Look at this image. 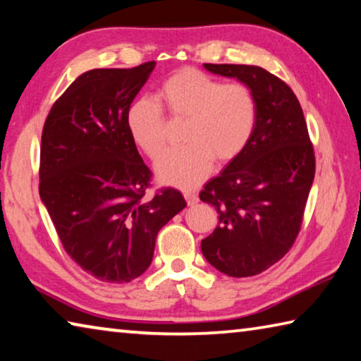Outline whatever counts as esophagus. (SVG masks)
I'll use <instances>...</instances> for the list:
<instances>
[{
	"instance_id": "obj_1",
	"label": "esophagus",
	"mask_w": 361,
	"mask_h": 361,
	"mask_svg": "<svg viewBox=\"0 0 361 361\" xmlns=\"http://www.w3.org/2000/svg\"><path fill=\"white\" fill-rule=\"evenodd\" d=\"M185 199H186V202H188L189 207H192V205H195V204L199 202L197 194H194V192H191V191H186V192H185Z\"/></svg>"
}]
</instances>
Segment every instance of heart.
Listing matches in <instances>:
<instances>
[{"label": "heart", "mask_w": 361, "mask_h": 361, "mask_svg": "<svg viewBox=\"0 0 361 361\" xmlns=\"http://www.w3.org/2000/svg\"><path fill=\"white\" fill-rule=\"evenodd\" d=\"M159 95L173 118L188 119V143L169 151L156 164L157 178L181 189L199 186L212 173L215 159L231 162L252 138L258 106L243 82L223 84L195 68H181L161 85ZM130 137L146 156L157 159L166 149V114L151 99H138L127 109Z\"/></svg>", "instance_id": "1"}]
</instances>
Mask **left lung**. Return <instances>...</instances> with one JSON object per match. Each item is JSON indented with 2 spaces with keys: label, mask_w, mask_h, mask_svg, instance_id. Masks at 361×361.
<instances>
[{
  "label": "left lung",
  "mask_w": 361,
  "mask_h": 361,
  "mask_svg": "<svg viewBox=\"0 0 361 361\" xmlns=\"http://www.w3.org/2000/svg\"><path fill=\"white\" fill-rule=\"evenodd\" d=\"M253 90L258 118L248 145L199 194L219 224L200 243L205 259L229 277L276 264L296 240L315 175V156L296 95L261 66L204 63Z\"/></svg>",
  "instance_id": "1"
}]
</instances>
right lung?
<instances>
[{"label": "right lung", "mask_w": 361, "mask_h": 361, "mask_svg": "<svg viewBox=\"0 0 361 361\" xmlns=\"http://www.w3.org/2000/svg\"><path fill=\"white\" fill-rule=\"evenodd\" d=\"M156 62L82 73L47 114L39 197L71 259L100 282L149 267L157 232L186 207L173 188L145 199L151 170L126 124Z\"/></svg>", "instance_id": "add662e5"}]
</instances>
